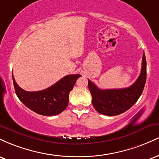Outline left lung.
<instances>
[{
  "mask_svg": "<svg viewBox=\"0 0 159 159\" xmlns=\"http://www.w3.org/2000/svg\"><path fill=\"white\" fill-rule=\"evenodd\" d=\"M147 79V61L145 54L142 58L141 72L136 81L130 87L123 89L101 90L88 80V88L92 95V103L96 111L107 116H115L129 110L143 92Z\"/></svg>",
  "mask_w": 159,
  "mask_h": 159,
  "instance_id": "1",
  "label": "left lung"
}]
</instances>
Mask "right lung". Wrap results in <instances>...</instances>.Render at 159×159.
Listing matches in <instances>:
<instances>
[{"label": "right lung", "mask_w": 159, "mask_h": 159, "mask_svg": "<svg viewBox=\"0 0 159 159\" xmlns=\"http://www.w3.org/2000/svg\"><path fill=\"white\" fill-rule=\"evenodd\" d=\"M81 75H69L48 88L35 92L24 90L15 81L14 88L20 101L29 109L44 116H54L61 114L69 103V92L73 89L76 81Z\"/></svg>", "instance_id": "1"}]
</instances>
